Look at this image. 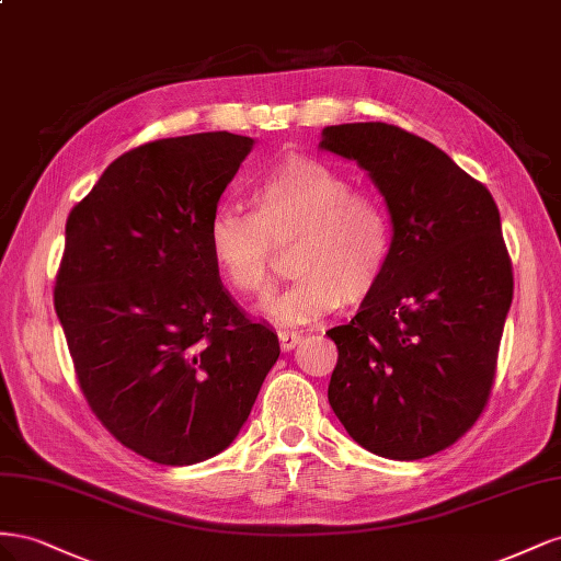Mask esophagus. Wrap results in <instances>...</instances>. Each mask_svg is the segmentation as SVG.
<instances>
[{
	"instance_id": "1",
	"label": "esophagus",
	"mask_w": 561,
	"mask_h": 561,
	"mask_svg": "<svg viewBox=\"0 0 561 561\" xmlns=\"http://www.w3.org/2000/svg\"><path fill=\"white\" fill-rule=\"evenodd\" d=\"M302 341V331H279V345L282 350H294Z\"/></svg>"
}]
</instances>
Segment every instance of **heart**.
<instances>
[{"label": "heart", "instance_id": "heart-1", "mask_svg": "<svg viewBox=\"0 0 561 561\" xmlns=\"http://www.w3.org/2000/svg\"><path fill=\"white\" fill-rule=\"evenodd\" d=\"M253 214L218 206L206 244L226 282L239 294L272 289V239L300 232L296 279L261 310L279 324H308L339 310L345 298L369 296L392 261L394 232L386 206L355 192L345 173L317 159H289L249 185Z\"/></svg>", "mask_w": 561, "mask_h": 561}]
</instances>
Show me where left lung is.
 Instances as JSON below:
<instances>
[{"label":"left lung","instance_id":"8db88e82","mask_svg":"<svg viewBox=\"0 0 561 561\" xmlns=\"http://www.w3.org/2000/svg\"><path fill=\"white\" fill-rule=\"evenodd\" d=\"M319 148L357 162L386 199L394 249L339 347L329 404L366 451L419 460L479 419L512 302V265L491 192L399 126H327Z\"/></svg>","mask_w":561,"mask_h":561}]
</instances>
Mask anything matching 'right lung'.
Here are the masks:
<instances>
[{"label": "right lung", "mask_w": 561, "mask_h": 561, "mask_svg": "<svg viewBox=\"0 0 561 561\" xmlns=\"http://www.w3.org/2000/svg\"><path fill=\"white\" fill-rule=\"evenodd\" d=\"M253 142L228 131L146 142L66 222L54 302L79 386L112 435L162 466L228 449L279 357L277 333L237 308L206 244Z\"/></svg>", "instance_id": "obj_1"}]
</instances>
